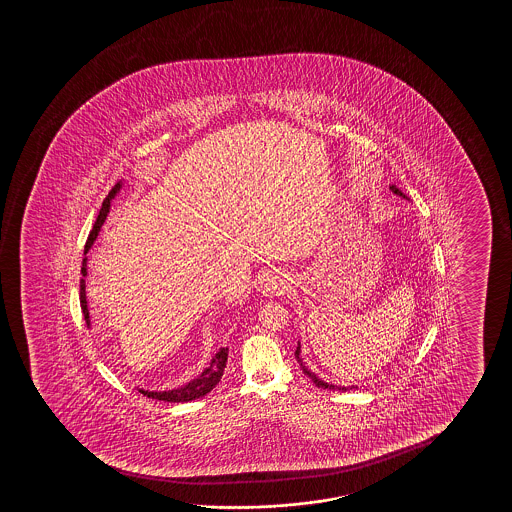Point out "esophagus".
I'll return each instance as SVG.
<instances>
[{"mask_svg": "<svg viewBox=\"0 0 512 512\" xmlns=\"http://www.w3.org/2000/svg\"><path fill=\"white\" fill-rule=\"evenodd\" d=\"M287 288V280L278 273L266 274V276H264V280L260 283V292L267 295V297L285 294V290H287Z\"/></svg>", "mask_w": 512, "mask_h": 512, "instance_id": "obj_1", "label": "esophagus"}]
</instances>
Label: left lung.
Instances as JSON below:
<instances>
[{
    "label": "left lung",
    "mask_w": 512,
    "mask_h": 512,
    "mask_svg": "<svg viewBox=\"0 0 512 512\" xmlns=\"http://www.w3.org/2000/svg\"><path fill=\"white\" fill-rule=\"evenodd\" d=\"M390 189H392L393 194H397V196L406 197L407 199L406 194H402V192H400V190L397 189L395 185H392ZM299 355H301V344H297V350H295V358H297V362H299V364L302 365V360L301 357H299ZM302 372H304V374H306V376H308V378L311 379V381H313V383H315V385L318 386V388H323V390H343V392H346V390H350V386H336L330 385V383H325V381H322V379L316 376L315 372L309 371L306 365H302ZM351 388H357V386H351Z\"/></svg>",
    "instance_id": "1"
}]
</instances>
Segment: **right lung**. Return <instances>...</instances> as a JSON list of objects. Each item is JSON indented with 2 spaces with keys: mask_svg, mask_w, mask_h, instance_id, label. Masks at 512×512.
Wrapping results in <instances>:
<instances>
[{
  "mask_svg": "<svg viewBox=\"0 0 512 512\" xmlns=\"http://www.w3.org/2000/svg\"><path fill=\"white\" fill-rule=\"evenodd\" d=\"M122 183H117L110 194L106 196L103 201V206L99 210L98 218L94 222L91 234L87 238L85 243L84 253L91 250V246L94 245V241L98 238L99 231H101V225L105 224L106 215L110 211V201L113 197L117 196ZM87 259H84V266H82V276H87ZM80 304H82V311H84V318L87 325L91 323L89 320V309H87V299H85V280H80ZM227 355H229V348H220L215 353V357L211 358L210 365L204 369L196 379L189 381L187 385L182 388H175V390H168V392H148V390H140V393L147 395L148 399L164 400V402H190V400L201 399L206 393H210L215 386L218 385V381L224 376L225 364H227Z\"/></svg>",
  "mask_w": 512,
  "mask_h": 512,
  "instance_id": "add662e5",
  "label": "right lung"
}]
</instances>
